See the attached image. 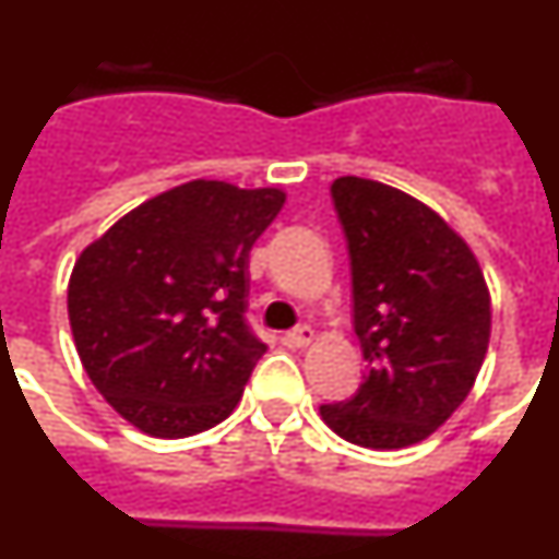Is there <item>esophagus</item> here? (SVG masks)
Returning a JSON list of instances; mask_svg holds the SVG:
<instances>
[{"instance_id":"obj_1","label":"esophagus","mask_w":559,"mask_h":559,"mask_svg":"<svg viewBox=\"0 0 559 559\" xmlns=\"http://www.w3.org/2000/svg\"><path fill=\"white\" fill-rule=\"evenodd\" d=\"M313 338H316V330L310 328V324H299V328H294L285 333V341H288L290 347H308Z\"/></svg>"}]
</instances>
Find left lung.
<instances>
[{
	"label": "left lung",
	"instance_id": "1",
	"mask_svg": "<svg viewBox=\"0 0 559 559\" xmlns=\"http://www.w3.org/2000/svg\"><path fill=\"white\" fill-rule=\"evenodd\" d=\"M330 192L367 374L353 397L319 412L353 445L408 448L471 394L490 344V290L471 246L408 192L358 176Z\"/></svg>",
	"mask_w": 559,
	"mask_h": 559
}]
</instances>
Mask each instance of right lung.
<instances>
[{
  "instance_id": "add662e5",
  "label": "right lung",
  "mask_w": 559,
  "mask_h": 559,
  "mask_svg": "<svg viewBox=\"0 0 559 559\" xmlns=\"http://www.w3.org/2000/svg\"><path fill=\"white\" fill-rule=\"evenodd\" d=\"M283 204L276 187L195 179L81 251L67 290L78 355L133 428L181 439L235 412L265 353L243 316L249 251Z\"/></svg>"
}]
</instances>
